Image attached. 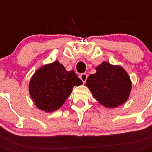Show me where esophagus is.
Returning <instances> with one entry per match:
<instances>
[{
	"mask_svg": "<svg viewBox=\"0 0 152 152\" xmlns=\"http://www.w3.org/2000/svg\"><path fill=\"white\" fill-rule=\"evenodd\" d=\"M80 78L82 81H83V83H85L86 80H87V79H88V75L86 73H82L80 74Z\"/></svg>",
	"mask_w": 152,
	"mask_h": 152,
	"instance_id": "esophagus-1",
	"label": "esophagus"
}]
</instances>
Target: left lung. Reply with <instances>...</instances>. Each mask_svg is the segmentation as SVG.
<instances>
[{
	"label": "left lung",
	"mask_w": 152,
	"mask_h": 152,
	"mask_svg": "<svg viewBox=\"0 0 152 152\" xmlns=\"http://www.w3.org/2000/svg\"><path fill=\"white\" fill-rule=\"evenodd\" d=\"M96 70V73L91 75L86 81L93 96L109 108L124 103L132 87L127 72L121 66H113L107 62L100 64Z\"/></svg>",
	"instance_id": "8db88e82"
}]
</instances>
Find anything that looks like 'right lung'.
Here are the masks:
<instances>
[{
    "mask_svg": "<svg viewBox=\"0 0 152 152\" xmlns=\"http://www.w3.org/2000/svg\"><path fill=\"white\" fill-rule=\"evenodd\" d=\"M83 82L73 70L68 72L58 61L44 65L32 76L31 97L37 107L46 112L57 110L71 95L74 86Z\"/></svg>",
    "mask_w": 152,
    "mask_h": 152,
    "instance_id": "1",
    "label": "right lung"
}]
</instances>
